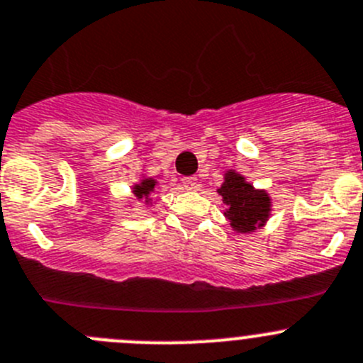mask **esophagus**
<instances>
[{
  "label": "esophagus",
  "mask_w": 363,
  "mask_h": 363,
  "mask_svg": "<svg viewBox=\"0 0 363 363\" xmlns=\"http://www.w3.org/2000/svg\"><path fill=\"white\" fill-rule=\"evenodd\" d=\"M182 185L185 189H189V191H192V189H198V179L192 178V176H187V178H182Z\"/></svg>",
  "instance_id": "obj_1"
}]
</instances>
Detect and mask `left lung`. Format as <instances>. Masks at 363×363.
Segmentation results:
<instances>
[{
  "label": "left lung",
  "instance_id": "8db88e82",
  "mask_svg": "<svg viewBox=\"0 0 363 363\" xmlns=\"http://www.w3.org/2000/svg\"><path fill=\"white\" fill-rule=\"evenodd\" d=\"M223 201L228 205L224 212L231 228L239 233H250L264 226L271 213V199L267 192L257 191L246 178L235 171H228L224 184L217 189Z\"/></svg>",
  "mask_w": 363,
  "mask_h": 363
}]
</instances>
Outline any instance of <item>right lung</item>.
I'll return each mask as SVG.
<instances>
[{
	"mask_svg": "<svg viewBox=\"0 0 363 363\" xmlns=\"http://www.w3.org/2000/svg\"><path fill=\"white\" fill-rule=\"evenodd\" d=\"M155 184H157V182H155L153 178H144L139 185L133 187V194H135V198L144 199L146 203H150V194L153 192Z\"/></svg>",
	"mask_w": 363,
	"mask_h": 363,
	"instance_id": "right-lung-1",
	"label": "right lung"
}]
</instances>
